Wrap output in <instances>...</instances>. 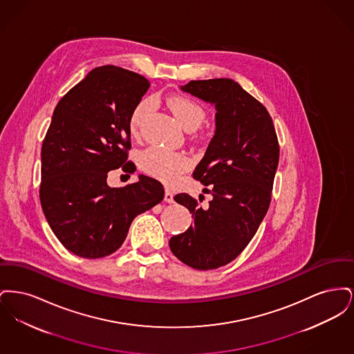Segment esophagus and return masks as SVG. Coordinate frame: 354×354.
Returning a JSON list of instances; mask_svg holds the SVG:
<instances>
[{"instance_id":"esophagus-1","label":"esophagus","mask_w":354,"mask_h":354,"mask_svg":"<svg viewBox=\"0 0 354 354\" xmlns=\"http://www.w3.org/2000/svg\"><path fill=\"white\" fill-rule=\"evenodd\" d=\"M165 202H174V194H172L169 189H166V191H165Z\"/></svg>"}]
</instances>
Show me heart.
<instances>
[{"instance_id":"1","label":"heart","mask_w":354,"mask_h":354,"mask_svg":"<svg viewBox=\"0 0 354 354\" xmlns=\"http://www.w3.org/2000/svg\"><path fill=\"white\" fill-rule=\"evenodd\" d=\"M175 118L187 131L196 130L205 119V111L199 103L185 97H172L167 101ZM152 110V101L145 98L139 102L130 117V130L136 134ZM138 165L142 171L153 178L174 183L182 172L189 167V159L183 152L172 151L159 146H150L138 155Z\"/></svg>"}]
</instances>
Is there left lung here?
Returning a JSON list of instances; mask_svg holds the SVG:
<instances>
[{"mask_svg": "<svg viewBox=\"0 0 354 354\" xmlns=\"http://www.w3.org/2000/svg\"><path fill=\"white\" fill-rule=\"evenodd\" d=\"M180 90L216 110L215 134L194 171L212 201L203 208L188 194L175 195L194 225L172 236L169 248L195 270H216L243 252L268 211L279 142L267 109L234 80L191 81Z\"/></svg>", "mask_w": 354, "mask_h": 354, "instance_id": "8db88e82", "label": "left lung"}]
</instances>
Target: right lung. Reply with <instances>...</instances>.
Returning <instances> with one entry per match:
<instances>
[{"instance_id":"right-lung-1","label":"right lung","mask_w":354,"mask_h":354,"mask_svg":"<svg viewBox=\"0 0 354 354\" xmlns=\"http://www.w3.org/2000/svg\"><path fill=\"white\" fill-rule=\"evenodd\" d=\"M150 82L113 65L91 70L58 102L41 150L39 199L51 231L70 252L98 259L115 252L142 212L165 198L146 175L111 188L107 174L124 166L130 117Z\"/></svg>"}]
</instances>
